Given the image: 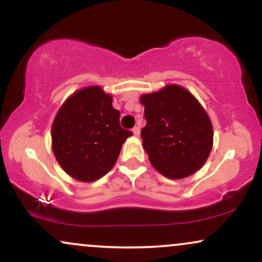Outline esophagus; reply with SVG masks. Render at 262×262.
<instances>
[{
	"label": "esophagus",
	"mask_w": 262,
	"mask_h": 262,
	"mask_svg": "<svg viewBox=\"0 0 262 262\" xmlns=\"http://www.w3.org/2000/svg\"><path fill=\"white\" fill-rule=\"evenodd\" d=\"M132 130H133V134L135 135V137H138V135L140 134V129H139V127H134L133 129H132Z\"/></svg>",
	"instance_id": "34e87169"
}]
</instances>
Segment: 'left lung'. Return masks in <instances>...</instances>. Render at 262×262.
<instances>
[{
	"label": "left lung",
	"instance_id": "left-lung-1",
	"mask_svg": "<svg viewBox=\"0 0 262 262\" xmlns=\"http://www.w3.org/2000/svg\"><path fill=\"white\" fill-rule=\"evenodd\" d=\"M140 102L146 119L140 134L152 166L172 180L200 170L213 145L212 123L200 102L177 85L141 96Z\"/></svg>",
	"mask_w": 262,
	"mask_h": 262
}]
</instances>
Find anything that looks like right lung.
Segmentation results:
<instances>
[{
  "label": "right lung",
  "instance_id": "1",
  "mask_svg": "<svg viewBox=\"0 0 262 262\" xmlns=\"http://www.w3.org/2000/svg\"><path fill=\"white\" fill-rule=\"evenodd\" d=\"M112 97L98 86L82 89L62 104L52 128L53 151L74 179L92 182L113 167L130 130L119 124Z\"/></svg>",
  "mask_w": 262,
  "mask_h": 262
}]
</instances>
